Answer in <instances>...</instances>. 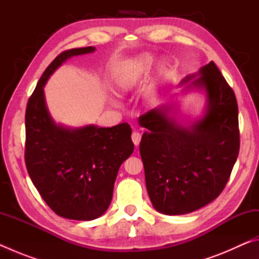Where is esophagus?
<instances>
[{"instance_id": "esophagus-1", "label": "esophagus", "mask_w": 259, "mask_h": 259, "mask_svg": "<svg viewBox=\"0 0 259 259\" xmlns=\"http://www.w3.org/2000/svg\"><path fill=\"white\" fill-rule=\"evenodd\" d=\"M131 138H133V142L135 144V146H138L139 143H140V139H142V136H140V134L137 133V131H134L133 136H131Z\"/></svg>"}]
</instances>
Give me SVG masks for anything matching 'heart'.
I'll use <instances>...</instances> for the list:
<instances>
[{
    "instance_id": "b5f03b06",
    "label": "heart",
    "mask_w": 259,
    "mask_h": 259,
    "mask_svg": "<svg viewBox=\"0 0 259 259\" xmlns=\"http://www.w3.org/2000/svg\"><path fill=\"white\" fill-rule=\"evenodd\" d=\"M156 63L154 56L143 54L126 63L116 78V88L121 96H129L137 91L147 81L150 73ZM109 104L119 107V102L111 98Z\"/></svg>"
}]
</instances>
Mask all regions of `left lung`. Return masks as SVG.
Wrapping results in <instances>:
<instances>
[{
	"instance_id": "1",
	"label": "left lung",
	"mask_w": 259,
	"mask_h": 259,
	"mask_svg": "<svg viewBox=\"0 0 259 259\" xmlns=\"http://www.w3.org/2000/svg\"><path fill=\"white\" fill-rule=\"evenodd\" d=\"M182 93L205 97L201 116L177 117L170 102L142 116V155L148 196L161 213L185 214L211 202L224 190L239 154L238 104L216 64L184 77Z\"/></svg>"
}]
</instances>
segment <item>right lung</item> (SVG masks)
<instances>
[{"mask_svg": "<svg viewBox=\"0 0 259 259\" xmlns=\"http://www.w3.org/2000/svg\"><path fill=\"white\" fill-rule=\"evenodd\" d=\"M95 51V47L77 48L56 57L38 80L25 115L29 177L58 216L74 221H93L106 212L117 171L134 152L128 123L71 128L57 123L48 109L45 87L52 74L72 57Z\"/></svg>", "mask_w": 259, "mask_h": 259, "instance_id": "obj_1", "label": "right lung"}]
</instances>
